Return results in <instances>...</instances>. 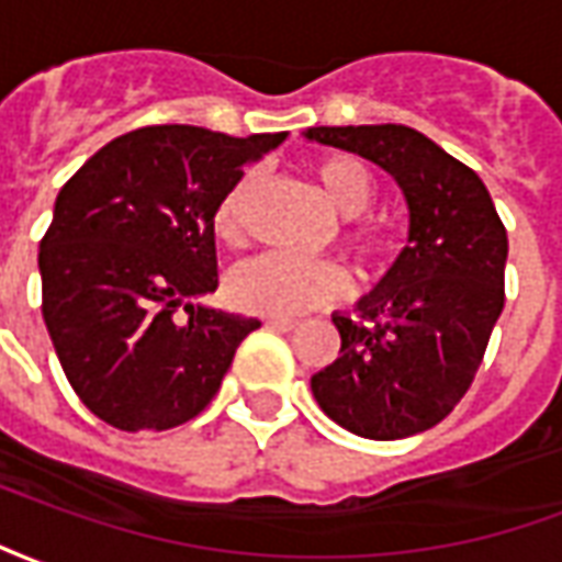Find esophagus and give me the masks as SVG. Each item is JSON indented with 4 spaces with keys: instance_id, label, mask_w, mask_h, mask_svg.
<instances>
[{
    "instance_id": "esophagus-1",
    "label": "esophagus",
    "mask_w": 562,
    "mask_h": 562,
    "mask_svg": "<svg viewBox=\"0 0 562 562\" xmlns=\"http://www.w3.org/2000/svg\"><path fill=\"white\" fill-rule=\"evenodd\" d=\"M265 325H268L270 330H294L297 328V322H294V318H280V316L265 318Z\"/></svg>"
}]
</instances>
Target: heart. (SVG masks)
I'll return each mask as SVG.
<instances>
[{
    "mask_svg": "<svg viewBox=\"0 0 562 562\" xmlns=\"http://www.w3.org/2000/svg\"><path fill=\"white\" fill-rule=\"evenodd\" d=\"M316 180L334 207L346 220L364 216L373 207L376 186L364 165L352 156H328L316 165ZM258 177L246 173L225 192L216 207L213 225L222 244L240 246L246 240V210L256 195ZM349 244L367 252L373 240L367 232H349ZM225 292L237 310L258 313V316H301L316 306L334 304L346 294V277L330 261H310V258L268 256L249 258L228 273Z\"/></svg>",
    "mask_w": 562,
    "mask_h": 562,
    "instance_id": "b5f03b06",
    "label": "heart"
}]
</instances>
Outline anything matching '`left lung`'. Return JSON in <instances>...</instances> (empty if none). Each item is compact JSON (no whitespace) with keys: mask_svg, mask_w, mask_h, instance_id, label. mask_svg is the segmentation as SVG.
I'll use <instances>...</instances> for the list:
<instances>
[{"mask_svg":"<svg viewBox=\"0 0 562 562\" xmlns=\"http://www.w3.org/2000/svg\"><path fill=\"white\" fill-rule=\"evenodd\" d=\"M304 138L389 171L409 210V246L358 316H330L340 358L310 379L313 397L364 439L424 434L467 394L503 313L506 228L479 173L415 128L313 126Z\"/></svg>","mask_w":562,"mask_h":562,"instance_id":"obj_1","label":"left lung"}]
</instances>
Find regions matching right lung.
<instances>
[{
	"label": "right lung",
	"mask_w": 562,
	"mask_h": 562,
	"mask_svg": "<svg viewBox=\"0 0 562 562\" xmlns=\"http://www.w3.org/2000/svg\"><path fill=\"white\" fill-rule=\"evenodd\" d=\"M285 138L135 128L59 189L38 249L44 325L75 394L104 424L135 434L195 418L261 328L201 297L220 285V201Z\"/></svg>",
	"instance_id": "right-lung-1"
}]
</instances>
